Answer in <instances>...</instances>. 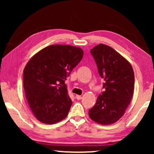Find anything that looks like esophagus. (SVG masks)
I'll return each instance as SVG.
<instances>
[{
	"instance_id": "34e87169",
	"label": "esophagus",
	"mask_w": 154,
	"mask_h": 154,
	"mask_svg": "<svg viewBox=\"0 0 154 154\" xmlns=\"http://www.w3.org/2000/svg\"><path fill=\"white\" fill-rule=\"evenodd\" d=\"M75 98H76L77 100H81V99H82V96H81V95H78V94H76V95H75Z\"/></svg>"
}]
</instances>
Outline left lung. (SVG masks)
Here are the masks:
<instances>
[{"label":"left lung","instance_id":"8db88e82","mask_svg":"<svg viewBox=\"0 0 154 154\" xmlns=\"http://www.w3.org/2000/svg\"><path fill=\"white\" fill-rule=\"evenodd\" d=\"M90 52L100 75L104 80L105 90L89 110V116L99 124L110 125L123 116L131 102L134 88L133 69L125 57L110 46L100 44Z\"/></svg>","mask_w":154,"mask_h":154}]
</instances>
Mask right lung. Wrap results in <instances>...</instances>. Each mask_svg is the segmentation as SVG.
I'll return each mask as SVG.
<instances>
[{
    "label": "right lung",
    "mask_w": 154,
    "mask_h": 154,
    "mask_svg": "<svg viewBox=\"0 0 154 154\" xmlns=\"http://www.w3.org/2000/svg\"><path fill=\"white\" fill-rule=\"evenodd\" d=\"M83 51L69 45H52L34 54L24 69L29 106L41 123L54 124L67 116L72 102L65 81L81 62Z\"/></svg>",
    "instance_id": "obj_1"
}]
</instances>
